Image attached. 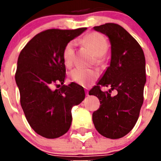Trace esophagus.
Here are the masks:
<instances>
[{
	"label": "esophagus",
	"mask_w": 161,
	"mask_h": 161,
	"mask_svg": "<svg viewBox=\"0 0 161 161\" xmlns=\"http://www.w3.org/2000/svg\"><path fill=\"white\" fill-rule=\"evenodd\" d=\"M86 96H89V92H88V91H86Z\"/></svg>",
	"instance_id": "34e87169"
}]
</instances>
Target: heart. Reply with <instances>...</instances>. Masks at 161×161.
Returning a JSON list of instances; mask_svg holds the SVG:
<instances>
[{"label": "heart", "instance_id": "heart-1", "mask_svg": "<svg viewBox=\"0 0 161 161\" xmlns=\"http://www.w3.org/2000/svg\"><path fill=\"white\" fill-rule=\"evenodd\" d=\"M84 43L92 50L96 57H102L106 53L108 48V42L106 39L100 33L92 32L89 34L84 38ZM75 46V42L74 40L69 42L63 50V61L64 64L68 67L71 65L74 59ZM98 73L97 71L89 69L76 68L70 72L71 81L82 86L90 85L97 79Z\"/></svg>", "mask_w": 161, "mask_h": 161}]
</instances>
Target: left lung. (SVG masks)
Segmentation results:
<instances>
[{
  "instance_id": "8db88e82",
  "label": "left lung",
  "mask_w": 161,
  "mask_h": 161,
  "mask_svg": "<svg viewBox=\"0 0 161 161\" xmlns=\"http://www.w3.org/2000/svg\"><path fill=\"white\" fill-rule=\"evenodd\" d=\"M93 30L109 39L111 61L97 86L89 92L98 97L101 104L92 114V121L102 136L120 139L133 129L143 103L145 56L139 43L121 25L106 23ZM100 86L111 88L103 92ZM113 89L118 92L115 96L110 95Z\"/></svg>"
}]
</instances>
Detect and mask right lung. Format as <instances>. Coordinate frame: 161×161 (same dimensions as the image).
<instances>
[{"mask_svg":"<svg viewBox=\"0 0 161 161\" xmlns=\"http://www.w3.org/2000/svg\"><path fill=\"white\" fill-rule=\"evenodd\" d=\"M86 30H47L36 35L21 51L15 82L20 103L32 129L43 137L56 139L71 124V108L85 99L83 87L64 85L65 65L63 50L69 42ZM53 84L58 89L53 91Z\"/></svg>","mask_w":161,"mask_h":161,"instance_id":"1","label":"right lung"}]
</instances>
